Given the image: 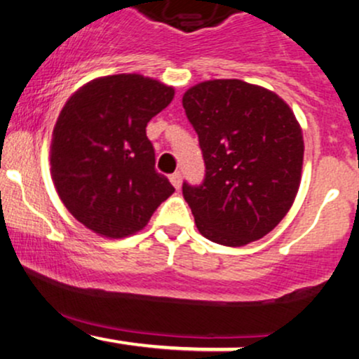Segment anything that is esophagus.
<instances>
[{
  "mask_svg": "<svg viewBox=\"0 0 359 359\" xmlns=\"http://www.w3.org/2000/svg\"><path fill=\"white\" fill-rule=\"evenodd\" d=\"M170 182L175 189H180V185H182V175H180V172H175V174L170 175Z\"/></svg>",
  "mask_w": 359,
  "mask_h": 359,
  "instance_id": "obj_1",
  "label": "esophagus"
}]
</instances>
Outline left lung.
Wrapping results in <instances>:
<instances>
[{
  "label": "left lung",
  "mask_w": 359,
  "mask_h": 359,
  "mask_svg": "<svg viewBox=\"0 0 359 359\" xmlns=\"http://www.w3.org/2000/svg\"><path fill=\"white\" fill-rule=\"evenodd\" d=\"M182 104L205 163L199 187L182 185L199 233L222 246L269 234L302 179L304 137L294 111L273 90L240 79L199 82Z\"/></svg>",
  "instance_id": "8db88e82"
}]
</instances>
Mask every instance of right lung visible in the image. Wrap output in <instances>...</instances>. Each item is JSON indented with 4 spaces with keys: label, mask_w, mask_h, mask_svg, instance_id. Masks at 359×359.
Listing matches in <instances>:
<instances>
[{
    "label": "right lung",
    "mask_w": 359,
    "mask_h": 359,
    "mask_svg": "<svg viewBox=\"0 0 359 359\" xmlns=\"http://www.w3.org/2000/svg\"><path fill=\"white\" fill-rule=\"evenodd\" d=\"M175 89L142 74L89 81L62 108L50 143L57 194L81 224L109 240L142 231L175 189L155 170L147 125Z\"/></svg>",
    "instance_id": "right-lung-1"
}]
</instances>
